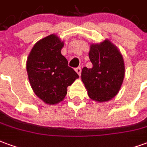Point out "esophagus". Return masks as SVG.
Returning <instances> with one entry per match:
<instances>
[{"instance_id":"obj_1","label":"esophagus","mask_w":147,"mask_h":147,"mask_svg":"<svg viewBox=\"0 0 147 147\" xmlns=\"http://www.w3.org/2000/svg\"><path fill=\"white\" fill-rule=\"evenodd\" d=\"M76 72L78 73V74L79 75V76H81V67H78V68H76Z\"/></svg>"}]
</instances>
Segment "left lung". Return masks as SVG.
<instances>
[{
	"instance_id": "left-lung-1",
	"label": "left lung",
	"mask_w": 147,
	"mask_h": 147,
	"mask_svg": "<svg viewBox=\"0 0 147 147\" xmlns=\"http://www.w3.org/2000/svg\"><path fill=\"white\" fill-rule=\"evenodd\" d=\"M92 68L84 66L81 71L90 98L98 102L110 101L121 89L125 74L124 59L121 51L110 40L92 44L88 53Z\"/></svg>"
}]
</instances>
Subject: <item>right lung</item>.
I'll return each mask as SVG.
<instances>
[{
    "label": "right lung",
    "mask_w": 147,
    "mask_h": 147,
    "mask_svg": "<svg viewBox=\"0 0 147 147\" xmlns=\"http://www.w3.org/2000/svg\"><path fill=\"white\" fill-rule=\"evenodd\" d=\"M63 46L64 41L56 34L49 35L34 45L26 60L31 88L46 104L55 105L63 101L67 87L79 78L61 54Z\"/></svg>",
    "instance_id": "1"
}]
</instances>
